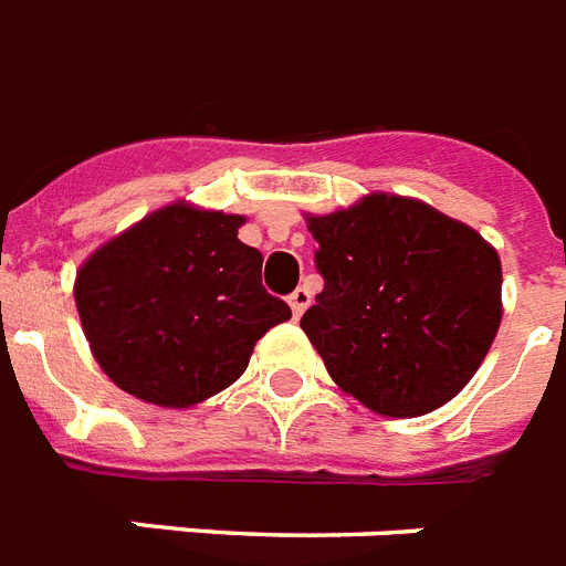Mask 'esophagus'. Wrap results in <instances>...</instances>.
I'll list each match as a JSON object with an SVG mask.
<instances>
[{
    "label": "esophagus",
    "instance_id": "1",
    "mask_svg": "<svg viewBox=\"0 0 566 566\" xmlns=\"http://www.w3.org/2000/svg\"><path fill=\"white\" fill-rule=\"evenodd\" d=\"M312 301V292L306 286H297L292 295H289V306H292V312H295V318H301L304 315V310L310 306Z\"/></svg>",
    "mask_w": 566,
    "mask_h": 566
}]
</instances>
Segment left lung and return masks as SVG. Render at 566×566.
<instances>
[{
	"label": "left lung",
	"mask_w": 566,
	"mask_h": 566,
	"mask_svg": "<svg viewBox=\"0 0 566 566\" xmlns=\"http://www.w3.org/2000/svg\"><path fill=\"white\" fill-rule=\"evenodd\" d=\"M324 289L301 327L347 395L388 418L453 400L500 329V256L432 207L368 196L310 219Z\"/></svg>",
	"instance_id": "1"
}]
</instances>
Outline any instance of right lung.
I'll use <instances>...</instances> for the list:
<instances>
[{
    "label": "right lung",
    "mask_w": 566,
    "mask_h": 566,
    "mask_svg": "<svg viewBox=\"0 0 566 566\" xmlns=\"http://www.w3.org/2000/svg\"><path fill=\"white\" fill-rule=\"evenodd\" d=\"M239 216L171 205L98 248L75 304L104 374L128 395L187 409L237 382L251 350L292 318L262 286Z\"/></svg>",
    "instance_id": "1"
}]
</instances>
